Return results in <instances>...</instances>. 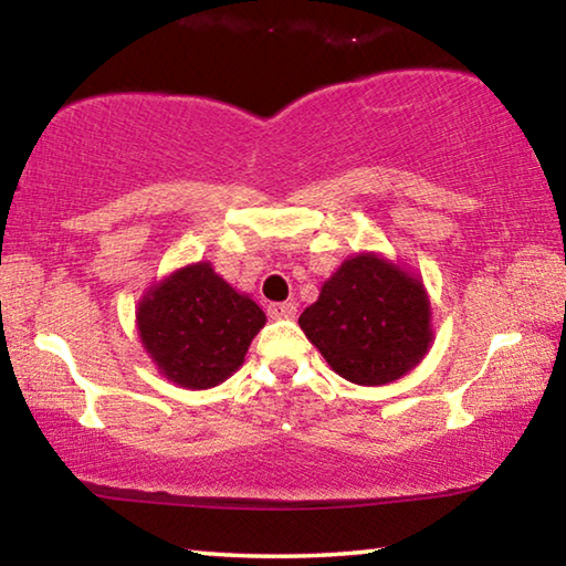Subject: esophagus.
<instances>
[{
	"label": "esophagus",
	"instance_id": "obj_1",
	"mask_svg": "<svg viewBox=\"0 0 566 566\" xmlns=\"http://www.w3.org/2000/svg\"><path fill=\"white\" fill-rule=\"evenodd\" d=\"M266 314H270L272 319H292L296 314V304L294 302H272L266 306Z\"/></svg>",
	"mask_w": 566,
	"mask_h": 566
}]
</instances>
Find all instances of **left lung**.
<instances>
[{
	"instance_id": "obj_1",
	"label": "left lung",
	"mask_w": 566,
	"mask_h": 566,
	"mask_svg": "<svg viewBox=\"0 0 566 566\" xmlns=\"http://www.w3.org/2000/svg\"><path fill=\"white\" fill-rule=\"evenodd\" d=\"M300 327L339 377L367 387L407 375L432 342L424 286L375 254L344 262Z\"/></svg>"
}]
</instances>
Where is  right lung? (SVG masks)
<instances>
[{"label":"right lung","mask_w":566,"mask_h":566,"mask_svg":"<svg viewBox=\"0 0 566 566\" xmlns=\"http://www.w3.org/2000/svg\"><path fill=\"white\" fill-rule=\"evenodd\" d=\"M145 349L161 375L187 389H207L239 369L264 312L237 294L205 262L155 286L137 312Z\"/></svg>","instance_id":"1"}]
</instances>
